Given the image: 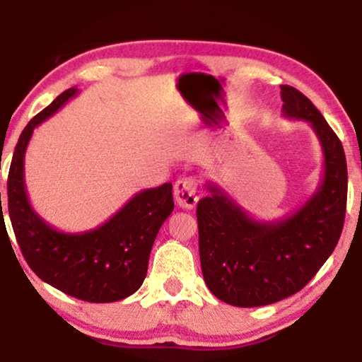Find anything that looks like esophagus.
Instances as JSON below:
<instances>
[{
	"label": "esophagus",
	"mask_w": 362,
	"mask_h": 362,
	"mask_svg": "<svg viewBox=\"0 0 362 362\" xmlns=\"http://www.w3.org/2000/svg\"><path fill=\"white\" fill-rule=\"evenodd\" d=\"M173 197L178 207L182 209H194L199 202V195H197V182L195 178L185 177L180 178L173 187Z\"/></svg>",
	"instance_id": "34e87169"
}]
</instances>
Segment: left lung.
Segmentation results:
<instances>
[{
	"label": "left lung",
	"instance_id": "obj_1",
	"mask_svg": "<svg viewBox=\"0 0 362 362\" xmlns=\"http://www.w3.org/2000/svg\"><path fill=\"white\" fill-rule=\"evenodd\" d=\"M282 115L308 122L322 148L321 184L308 202L282 218L257 221L218 185L199 200V250L210 292L237 308L286 299L317 274L344 227L347 165L341 140L294 86H281Z\"/></svg>",
	"mask_w": 362,
	"mask_h": 362
}]
</instances>
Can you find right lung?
<instances>
[{
	"label": "right lung",
	"mask_w": 362,
	"mask_h": 362,
	"mask_svg": "<svg viewBox=\"0 0 362 362\" xmlns=\"http://www.w3.org/2000/svg\"><path fill=\"white\" fill-rule=\"evenodd\" d=\"M76 95L75 86L65 90L21 132L8 175V212L23 257L41 281L86 303H115L144 284L155 237L173 210L172 184L140 190L91 230L62 232L40 217L25 187L26 147L35 128Z\"/></svg>",
	"instance_id": "add662e5"
}]
</instances>
